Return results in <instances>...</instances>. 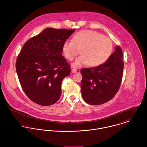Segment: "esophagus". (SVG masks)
Listing matches in <instances>:
<instances>
[{"mask_svg":"<svg viewBox=\"0 0 147 147\" xmlns=\"http://www.w3.org/2000/svg\"><path fill=\"white\" fill-rule=\"evenodd\" d=\"M77 69H74H74H72V72H73V73H76V72H77Z\"/></svg>","mask_w":147,"mask_h":147,"instance_id":"obj_1","label":"esophagus"}]
</instances>
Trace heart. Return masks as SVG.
Returning a JSON list of instances; mask_svg holds the SVG:
<instances>
[{"label": "heart", "mask_w": 147, "mask_h": 147, "mask_svg": "<svg viewBox=\"0 0 147 147\" xmlns=\"http://www.w3.org/2000/svg\"><path fill=\"white\" fill-rule=\"evenodd\" d=\"M73 66L79 67L88 64L90 67H97L104 64L111 57L113 43L111 39L94 31L84 30L75 34L72 41H66L62 46V51L69 61L80 54Z\"/></svg>", "instance_id": "obj_1"}]
</instances>
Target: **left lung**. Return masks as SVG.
Segmentation results:
<instances>
[{
	"label": "left lung",
	"instance_id": "obj_1",
	"mask_svg": "<svg viewBox=\"0 0 147 147\" xmlns=\"http://www.w3.org/2000/svg\"><path fill=\"white\" fill-rule=\"evenodd\" d=\"M123 54L120 46L104 64L81 70L82 96L90 105L103 104L112 99L118 92L123 78Z\"/></svg>",
	"mask_w": 147,
	"mask_h": 147
}]
</instances>
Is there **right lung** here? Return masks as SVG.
I'll return each mask as SVG.
<instances>
[{
    "label": "right lung",
    "instance_id": "1",
    "mask_svg": "<svg viewBox=\"0 0 147 147\" xmlns=\"http://www.w3.org/2000/svg\"><path fill=\"white\" fill-rule=\"evenodd\" d=\"M74 31L47 28L23 46L16 70L24 92L35 103L49 106L59 99L62 80L71 70L62 46Z\"/></svg>",
    "mask_w": 147,
    "mask_h": 147
}]
</instances>
